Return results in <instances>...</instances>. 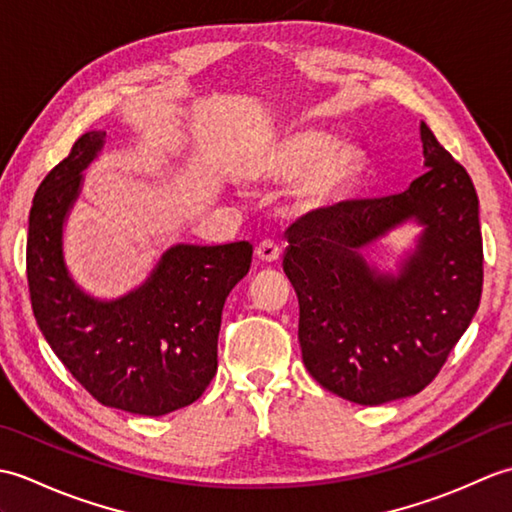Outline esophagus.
Masks as SVG:
<instances>
[{
  "instance_id": "1",
  "label": "esophagus",
  "mask_w": 512,
  "mask_h": 512,
  "mask_svg": "<svg viewBox=\"0 0 512 512\" xmlns=\"http://www.w3.org/2000/svg\"><path fill=\"white\" fill-rule=\"evenodd\" d=\"M255 253L264 264H273V262H277L279 255H281V248L277 246V242H273V239H264V242L257 244Z\"/></svg>"
}]
</instances>
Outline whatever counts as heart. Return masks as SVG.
<instances>
[{
	"label": "heart",
	"instance_id": "1",
	"mask_svg": "<svg viewBox=\"0 0 512 512\" xmlns=\"http://www.w3.org/2000/svg\"><path fill=\"white\" fill-rule=\"evenodd\" d=\"M358 165V151L347 143H332L321 132H297L270 147L257 165V176L273 182L301 178V195L310 202L339 193Z\"/></svg>",
	"mask_w": 512,
	"mask_h": 512
}]
</instances>
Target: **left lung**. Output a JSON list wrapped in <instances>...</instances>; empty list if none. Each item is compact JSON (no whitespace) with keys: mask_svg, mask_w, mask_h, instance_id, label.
I'll use <instances>...</instances> for the list:
<instances>
[{"mask_svg":"<svg viewBox=\"0 0 512 512\" xmlns=\"http://www.w3.org/2000/svg\"><path fill=\"white\" fill-rule=\"evenodd\" d=\"M427 171L405 193L347 200L288 228L284 273L299 299L310 376L358 405L413 396L438 376L480 306L484 250L477 193L427 123ZM407 219L425 224L398 278L369 269L362 248Z\"/></svg>","mask_w":512,"mask_h":512,"instance_id":"obj_1","label":"left lung"}]
</instances>
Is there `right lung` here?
Instances as JSON below:
<instances>
[{
    "label": "right lung",
    "mask_w": 512,
    "mask_h": 512,
    "mask_svg": "<svg viewBox=\"0 0 512 512\" xmlns=\"http://www.w3.org/2000/svg\"><path fill=\"white\" fill-rule=\"evenodd\" d=\"M105 132L72 145L35 193L26 275L32 312L52 352L101 405L165 416L198 400L217 372L222 308L253 259V246H173L138 290L96 301L63 264L61 231L81 189V171Z\"/></svg>",
    "instance_id": "add662e5"
}]
</instances>
